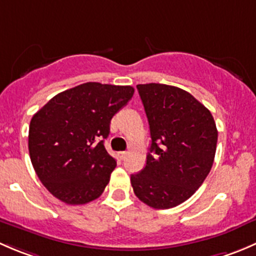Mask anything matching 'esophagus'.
Wrapping results in <instances>:
<instances>
[{"label": "esophagus", "instance_id": "34e87169", "mask_svg": "<svg viewBox=\"0 0 256 256\" xmlns=\"http://www.w3.org/2000/svg\"><path fill=\"white\" fill-rule=\"evenodd\" d=\"M127 154H128V152H120V159H122V160H124L126 158H127Z\"/></svg>", "mask_w": 256, "mask_h": 256}]
</instances>
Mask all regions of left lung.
Returning <instances> with one entry per match:
<instances>
[{
    "label": "left lung",
    "mask_w": 256,
    "mask_h": 256,
    "mask_svg": "<svg viewBox=\"0 0 256 256\" xmlns=\"http://www.w3.org/2000/svg\"><path fill=\"white\" fill-rule=\"evenodd\" d=\"M149 122L152 146L146 168L130 176L136 196L168 210L185 202L204 184L214 160L218 132L212 114L182 88L136 85Z\"/></svg>",
    "instance_id": "8db88e82"
}]
</instances>
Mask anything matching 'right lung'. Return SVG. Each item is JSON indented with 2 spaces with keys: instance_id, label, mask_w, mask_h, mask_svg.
Returning <instances> with one entry per match:
<instances>
[{
  "instance_id": "1",
  "label": "right lung",
  "mask_w": 256,
  "mask_h": 256,
  "mask_svg": "<svg viewBox=\"0 0 256 256\" xmlns=\"http://www.w3.org/2000/svg\"><path fill=\"white\" fill-rule=\"evenodd\" d=\"M133 94L132 86L86 82L58 94L33 116L30 162L52 196L68 204H85L101 196L117 165L104 139L112 117Z\"/></svg>"
}]
</instances>
